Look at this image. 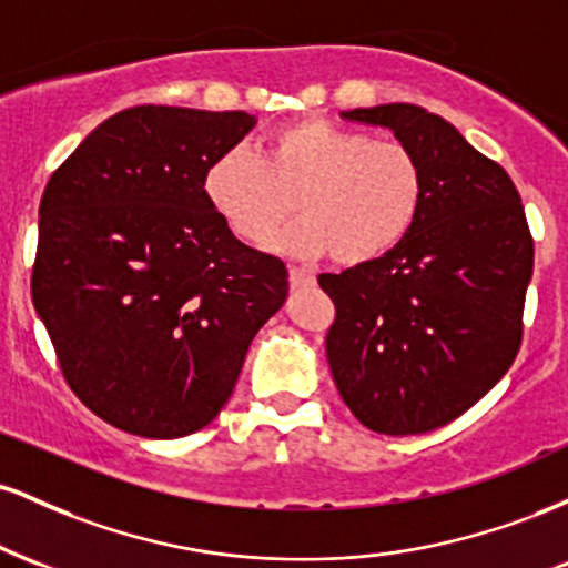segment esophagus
Here are the masks:
<instances>
[{
	"label": "esophagus",
	"mask_w": 568,
	"mask_h": 568,
	"mask_svg": "<svg viewBox=\"0 0 568 568\" xmlns=\"http://www.w3.org/2000/svg\"><path fill=\"white\" fill-rule=\"evenodd\" d=\"M288 280H291V288H306V285H315V275L298 270V266H291Z\"/></svg>",
	"instance_id": "obj_1"
}]
</instances>
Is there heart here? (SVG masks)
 <instances>
[{
  "label": "heart",
  "mask_w": 568,
  "mask_h": 568,
  "mask_svg": "<svg viewBox=\"0 0 568 568\" xmlns=\"http://www.w3.org/2000/svg\"><path fill=\"white\" fill-rule=\"evenodd\" d=\"M202 189L224 224L266 245L291 213L298 219L275 240L280 253L338 264L376 262L410 232L425 197L416 154L400 141H374L363 130L321 116L288 122L256 158L237 146L219 154Z\"/></svg>",
  "instance_id": "obj_1"
}]
</instances>
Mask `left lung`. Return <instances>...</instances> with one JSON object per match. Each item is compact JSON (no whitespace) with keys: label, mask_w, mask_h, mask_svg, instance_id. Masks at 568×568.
Returning <instances> with one entry per match:
<instances>
[{"label":"left lung","mask_w":568,"mask_h":568,"mask_svg":"<svg viewBox=\"0 0 568 568\" xmlns=\"http://www.w3.org/2000/svg\"><path fill=\"white\" fill-rule=\"evenodd\" d=\"M344 116L393 130L419 160L425 197L393 251L317 277L336 304L325 355L361 425L382 435L429 433L475 406L513 366L534 240L510 175L452 122L414 103Z\"/></svg>","instance_id":"8db88e82"}]
</instances>
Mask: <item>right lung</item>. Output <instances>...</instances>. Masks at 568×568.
Instances as JSON below:
<instances>
[{"instance_id":"1","label":"right lung","mask_w":568,"mask_h":568,"mask_svg":"<svg viewBox=\"0 0 568 568\" xmlns=\"http://www.w3.org/2000/svg\"><path fill=\"white\" fill-rule=\"evenodd\" d=\"M247 112L133 106L109 116L39 202L31 298L77 397L141 438H184L230 400L288 270L234 237L202 175Z\"/></svg>"}]
</instances>
